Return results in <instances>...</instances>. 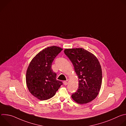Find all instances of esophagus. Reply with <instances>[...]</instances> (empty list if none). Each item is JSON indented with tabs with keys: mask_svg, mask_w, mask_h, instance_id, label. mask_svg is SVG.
I'll return each instance as SVG.
<instances>
[{
	"mask_svg": "<svg viewBox=\"0 0 126 126\" xmlns=\"http://www.w3.org/2000/svg\"><path fill=\"white\" fill-rule=\"evenodd\" d=\"M64 84L65 85H67V84H68V80H66V81H64Z\"/></svg>",
	"mask_w": 126,
	"mask_h": 126,
	"instance_id": "obj_1",
	"label": "esophagus"
}]
</instances>
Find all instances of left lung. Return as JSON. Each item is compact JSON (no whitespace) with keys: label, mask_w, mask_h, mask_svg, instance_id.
I'll return each mask as SVG.
<instances>
[{"label":"left lung","mask_w":126,"mask_h":126,"mask_svg":"<svg viewBox=\"0 0 126 126\" xmlns=\"http://www.w3.org/2000/svg\"><path fill=\"white\" fill-rule=\"evenodd\" d=\"M64 52L72 63L79 78L78 89L72 98L80 104L91 102L98 95L102 85V72L98 59L82 48L66 49Z\"/></svg>","instance_id":"1"}]
</instances>
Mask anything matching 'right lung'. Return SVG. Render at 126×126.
<instances>
[{
  "label": "right lung",
  "mask_w": 126,
  "mask_h": 126,
  "mask_svg": "<svg viewBox=\"0 0 126 126\" xmlns=\"http://www.w3.org/2000/svg\"><path fill=\"white\" fill-rule=\"evenodd\" d=\"M63 50L52 46L36 55L30 62L26 74V82L30 93L40 100H46L55 95L63 84L56 80V74L52 69V63Z\"/></svg>",
  "instance_id": "1"
}]
</instances>
